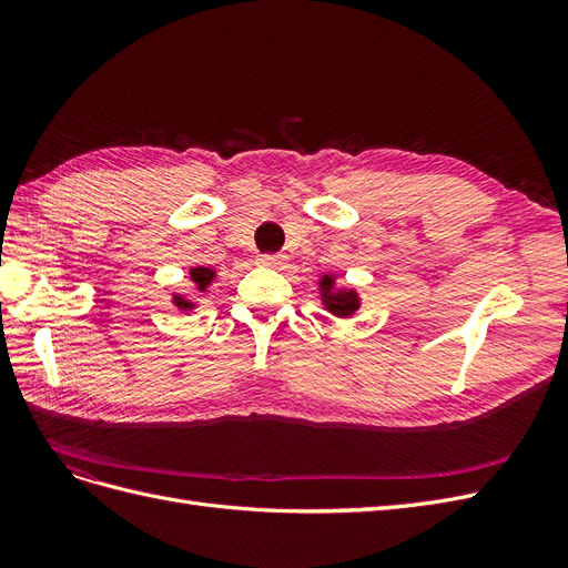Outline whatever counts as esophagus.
I'll return each instance as SVG.
<instances>
[{
	"mask_svg": "<svg viewBox=\"0 0 568 568\" xmlns=\"http://www.w3.org/2000/svg\"><path fill=\"white\" fill-rule=\"evenodd\" d=\"M257 263H261L263 267L282 270V267H284V263H286V255H282V253H274V255H261V257H257Z\"/></svg>",
	"mask_w": 568,
	"mask_h": 568,
	"instance_id": "obj_1",
	"label": "esophagus"
}]
</instances>
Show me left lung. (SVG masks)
Wrapping results in <instances>:
<instances>
[{
  "mask_svg": "<svg viewBox=\"0 0 568 568\" xmlns=\"http://www.w3.org/2000/svg\"><path fill=\"white\" fill-rule=\"evenodd\" d=\"M317 291H320V301L324 305L326 313H332L336 317H353L359 305H363V298H359L357 291L353 286H341L336 282V274L324 272L317 280Z\"/></svg>",
  "mask_w": 568,
  "mask_h": 568,
  "instance_id": "8db88e82",
  "label": "left lung"
}]
</instances>
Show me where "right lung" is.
Instances as JSON below:
<instances>
[{"instance_id":"right-lung-1","label":"right lung","mask_w":568,"mask_h":568,"mask_svg":"<svg viewBox=\"0 0 568 568\" xmlns=\"http://www.w3.org/2000/svg\"><path fill=\"white\" fill-rule=\"evenodd\" d=\"M215 277H217V272L213 267H205V265L189 267V282H192V286L196 291V298L205 296V291L211 288ZM196 298H189L184 294H173V305L178 307V311H182V313H192L194 307L199 305Z\"/></svg>"}]
</instances>
